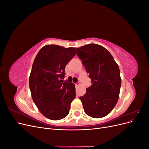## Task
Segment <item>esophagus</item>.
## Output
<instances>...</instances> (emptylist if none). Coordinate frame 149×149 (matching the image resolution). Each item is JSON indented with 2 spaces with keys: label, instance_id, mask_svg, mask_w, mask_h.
<instances>
[{
  "label": "esophagus",
  "instance_id": "esophagus-1",
  "mask_svg": "<svg viewBox=\"0 0 149 149\" xmlns=\"http://www.w3.org/2000/svg\"><path fill=\"white\" fill-rule=\"evenodd\" d=\"M75 86H76V87L78 86H79V83H75Z\"/></svg>",
  "mask_w": 149,
  "mask_h": 149
}]
</instances>
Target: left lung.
Instances as JSON below:
<instances>
[{"label":"left lung","mask_w":149,"mask_h":149,"mask_svg":"<svg viewBox=\"0 0 149 149\" xmlns=\"http://www.w3.org/2000/svg\"><path fill=\"white\" fill-rule=\"evenodd\" d=\"M91 79L92 85L80 97L85 113L93 118L109 114L118 102L121 85L120 70L106 48L97 44L75 48Z\"/></svg>","instance_id":"obj_1"}]
</instances>
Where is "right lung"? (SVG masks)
Returning a JSON list of instances; mask_svg holds the SVG:
<instances>
[{
  "mask_svg": "<svg viewBox=\"0 0 149 149\" xmlns=\"http://www.w3.org/2000/svg\"><path fill=\"white\" fill-rule=\"evenodd\" d=\"M76 53L73 47L47 45L35 58L29 77L31 95L39 111L49 119L60 120L69 114L75 86L63 79L65 66Z\"/></svg>",
  "mask_w": 149,
  "mask_h": 149,
  "instance_id": "right-lung-1",
  "label": "right lung"
}]
</instances>
